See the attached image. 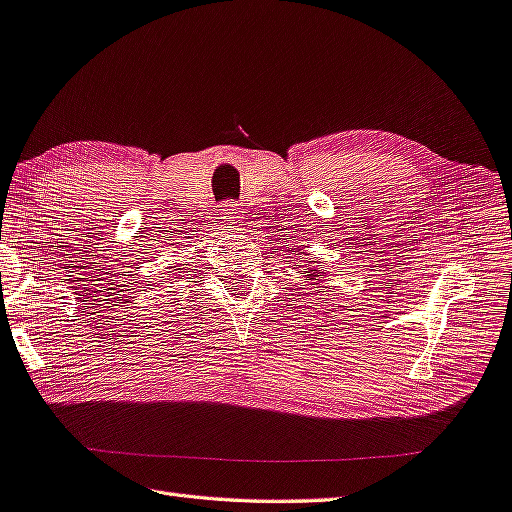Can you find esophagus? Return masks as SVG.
Wrapping results in <instances>:
<instances>
[{"instance_id": "obj_1", "label": "esophagus", "mask_w": 512, "mask_h": 512, "mask_svg": "<svg viewBox=\"0 0 512 512\" xmlns=\"http://www.w3.org/2000/svg\"><path fill=\"white\" fill-rule=\"evenodd\" d=\"M240 205H237V202H231V200H224L222 205H220V218H222V222H227V224H233L237 218H240Z\"/></svg>"}]
</instances>
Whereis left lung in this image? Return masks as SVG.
<instances>
[{
	"label": "left lung",
	"instance_id": "left-lung-1",
	"mask_svg": "<svg viewBox=\"0 0 512 512\" xmlns=\"http://www.w3.org/2000/svg\"><path fill=\"white\" fill-rule=\"evenodd\" d=\"M305 277H323V275H305ZM314 285V283H312Z\"/></svg>",
	"mask_w": 512,
	"mask_h": 512
}]
</instances>
